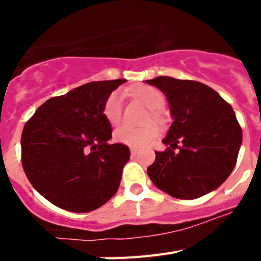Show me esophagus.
Masks as SVG:
<instances>
[{"label":"esophagus","instance_id":"1","mask_svg":"<svg viewBox=\"0 0 261 261\" xmlns=\"http://www.w3.org/2000/svg\"><path fill=\"white\" fill-rule=\"evenodd\" d=\"M137 149H136V147H130V154H132V155H136V153H137Z\"/></svg>","mask_w":261,"mask_h":261}]
</instances>
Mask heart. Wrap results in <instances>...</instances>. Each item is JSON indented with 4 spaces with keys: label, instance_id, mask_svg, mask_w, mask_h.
Here are the masks:
<instances>
[{
    "label": "heart",
    "instance_id": "heart-1",
    "mask_svg": "<svg viewBox=\"0 0 261 261\" xmlns=\"http://www.w3.org/2000/svg\"><path fill=\"white\" fill-rule=\"evenodd\" d=\"M132 95L140 102L144 103L149 110H151L153 117L156 116V110L162 108L165 105V95L161 90L153 86H137L132 89ZM103 115L106 120L111 125H117L123 117V96L119 91H114L108 95L103 105ZM158 136V129L155 125L145 126H132L121 125L114 132V140L119 144L126 145V146L141 147L150 144L154 138Z\"/></svg>",
    "mask_w": 261,
    "mask_h": 261
}]
</instances>
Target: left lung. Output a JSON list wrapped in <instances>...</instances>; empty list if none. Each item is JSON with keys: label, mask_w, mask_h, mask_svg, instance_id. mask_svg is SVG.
Listing matches in <instances>:
<instances>
[{"label": "left lung", "mask_w": 261, "mask_h": 261, "mask_svg": "<svg viewBox=\"0 0 261 261\" xmlns=\"http://www.w3.org/2000/svg\"><path fill=\"white\" fill-rule=\"evenodd\" d=\"M170 103L172 121L147 175L172 197L193 200L212 192L231 174L242 144L234 110L212 87L190 80L146 81ZM177 148L176 152L174 149Z\"/></svg>", "instance_id": "left-lung-1"}]
</instances>
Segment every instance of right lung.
Masks as SVG:
<instances>
[{
    "label": "right lung",
    "instance_id": "1",
    "mask_svg": "<svg viewBox=\"0 0 261 261\" xmlns=\"http://www.w3.org/2000/svg\"><path fill=\"white\" fill-rule=\"evenodd\" d=\"M125 80L94 81L43 103L24 124L22 166L43 197L64 211L86 213L116 193L129 147L108 144L103 105Z\"/></svg>",
    "mask_w": 261,
    "mask_h": 261
}]
</instances>
